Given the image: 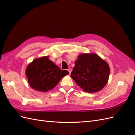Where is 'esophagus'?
Instances as JSON below:
<instances>
[{"instance_id": "obj_1", "label": "esophagus", "mask_w": 135, "mask_h": 135, "mask_svg": "<svg viewBox=\"0 0 135 135\" xmlns=\"http://www.w3.org/2000/svg\"><path fill=\"white\" fill-rule=\"evenodd\" d=\"M68 71H69V74H71V69H68Z\"/></svg>"}]
</instances>
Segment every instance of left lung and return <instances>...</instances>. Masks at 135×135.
<instances>
[{
	"instance_id": "8db88e82",
	"label": "left lung",
	"mask_w": 135,
	"mask_h": 135,
	"mask_svg": "<svg viewBox=\"0 0 135 135\" xmlns=\"http://www.w3.org/2000/svg\"><path fill=\"white\" fill-rule=\"evenodd\" d=\"M108 64L95 53L79 54L71 73L73 79L85 92L102 90L110 75Z\"/></svg>"
}]
</instances>
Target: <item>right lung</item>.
Segmentation results:
<instances>
[{"label": "right lung", "instance_id": "1", "mask_svg": "<svg viewBox=\"0 0 135 135\" xmlns=\"http://www.w3.org/2000/svg\"><path fill=\"white\" fill-rule=\"evenodd\" d=\"M25 73L29 84L33 89L47 92L53 89L61 78L69 74V72L61 70L47 56L36 59L28 64Z\"/></svg>", "mask_w": 135, "mask_h": 135}]
</instances>
